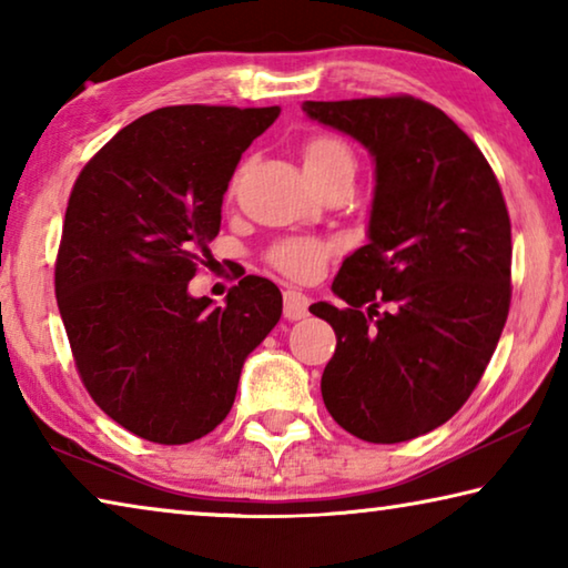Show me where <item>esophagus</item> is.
<instances>
[{
  "mask_svg": "<svg viewBox=\"0 0 568 568\" xmlns=\"http://www.w3.org/2000/svg\"><path fill=\"white\" fill-rule=\"evenodd\" d=\"M307 305H311V297L303 295L301 291H293V287H287V291L283 293V315L287 321L305 318Z\"/></svg>",
  "mask_w": 568,
  "mask_h": 568,
  "instance_id": "esophagus-1",
  "label": "esophagus"
}]
</instances>
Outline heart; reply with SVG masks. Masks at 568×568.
Returning a JSON list of instances; mask_svg holds the SVG:
<instances>
[{
    "label": "heart",
    "mask_w": 568,
    "mask_h": 568,
    "mask_svg": "<svg viewBox=\"0 0 568 568\" xmlns=\"http://www.w3.org/2000/svg\"><path fill=\"white\" fill-rule=\"evenodd\" d=\"M303 165L307 178H323L335 170H355L351 145L335 134H313L303 142ZM335 253V243L325 237H283L267 250V263L275 271L295 281H307L321 271L323 263Z\"/></svg>",
    "instance_id": "heart-1"
}]
</instances>
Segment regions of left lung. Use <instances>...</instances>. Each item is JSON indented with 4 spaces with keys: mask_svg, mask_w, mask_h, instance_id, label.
<instances>
[{
    "mask_svg": "<svg viewBox=\"0 0 568 568\" xmlns=\"http://www.w3.org/2000/svg\"><path fill=\"white\" fill-rule=\"evenodd\" d=\"M376 158L368 245L341 265L345 307L321 378L341 428L368 444L428 434L484 376L511 305V220L491 165L444 110L410 94L305 102Z\"/></svg>",
    "mask_w": 568,
    "mask_h": 568,
    "instance_id": "obj_1",
    "label": "left lung"
}]
</instances>
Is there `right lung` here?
Listing matches in <instances>:
<instances>
[{
    "label": "right lung",
    "instance_id": "add662e5",
    "mask_svg": "<svg viewBox=\"0 0 568 568\" xmlns=\"http://www.w3.org/2000/svg\"><path fill=\"white\" fill-rule=\"evenodd\" d=\"M277 114L162 108L122 128L74 180L54 263L72 358L92 400L152 444L220 426L245 358L281 321L267 277L245 275L217 307L187 293L240 155Z\"/></svg>",
    "mask_w": 568,
    "mask_h": 568
}]
</instances>
